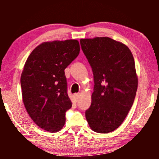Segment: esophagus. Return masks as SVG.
Returning a JSON list of instances; mask_svg holds the SVG:
<instances>
[{
	"instance_id": "obj_1",
	"label": "esophagus",
	"mask_w": 159,
	"mask_h": 159,
	"mask_svg": "<svg viewBox=\"0 0 159 159\" xmlns=\"http://www.w3.org/2000/svg\"><path fill=\"white\" fill-rule=\"evenodd\" d=\"M75 98L76 101H77L78 100L80 99V94H79V93H76V94H75Z\"/></svg>"
}]
</instances>
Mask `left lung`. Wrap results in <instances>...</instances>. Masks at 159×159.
<instances>
[{
  "label": "left lung",
  "instance_id": "8db88e82",
  "mask_svg": "<svg viewBox=\"0 0 159 159\" xmlns=\"http://www.w3.org/2000/svg\"><path fill=\"white\" fill-rule=\"evenodd\" d=\"M80 45L94 79L86 119L93 131L108 133L121 125L135 98L138 77L133 56L127 45L107 37L81 39Z\"/></svg>",
  "mask_w": 159,
  "mask_h": 159
}]
</instances>
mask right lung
I'll list each match as a JSON object with an SVG mask.
<instances>
[{
	"instance_id": "1",
	"label": "right lung",
	"mask_w": 159,
	"mask_h": 159,
	"mask_svg": "<svg viewBox=\"0 0 159 159\" xmlns=\"http://www.w3.org/2000/svg\"><path fill=\"white\" fill-rule=\"evenodd\" d=\"M76 40L43 43L34 48L21 76L26 110L42 129L56 132L64 127L71 102L67 94L64 69L77 57Z\"/></svg>"
}]
</instances>
